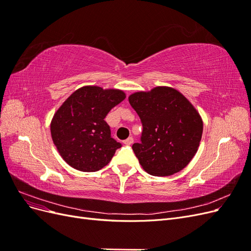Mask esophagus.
<instances>
[{"label":"esophagus","instance_id":"1","mask_svg":"<svg viewBox=\"0 0 251 251\" xmlns=\"http://www.w3.org/2000/svg\"><path fill=\"white\" fill-rule=\"evenodd\" d=\"M133 142H134L133 137H128L127 139H126V140L124 141V143H125V144H126V146H130V144H132Z\"/></svg>","mask_w":251,"mask_h":251}]
</instances>
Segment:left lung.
I'll return each mask as SVG.
<instances>
[{
	"label": "left lung",
	"mask_w": 251,
	"mask_h": 251,
	"mask_svg": "<svg viewBox=\"0 0 251 251\" xmlns=\"http://www.w3.org/2000/svg\"><path fill=\"white\" fill-rule=\"evenodd\" d=\"M143 126L141 142L133 151L142 169L153 176H171L183 170L198 151L203 121L179 91L156 87L128 96Z\"/></svg>",
	"instance_id": "left-lung-1"
}]
</instances>
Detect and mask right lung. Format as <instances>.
Returning <instances> with one entry per match:
<instances>
[{
	"label": "right lung",
	"mask_w": 251,
	"mask_h": 251,
	"mask_svg": "<svg viewBox=\"0 0 251 251\" xmlns=\"http://www.w3.org/2000/svg\"><path fill=\"white\" fill-rule=\"evenodd\" d=\"M125 98L121 90L85 86L73 92L55 112L50 125L52 140L73 169L100 171L121 148L111 137L104 118Z\"/></svg>",
	"instance_id": "obj_1"
}]
</instances>
